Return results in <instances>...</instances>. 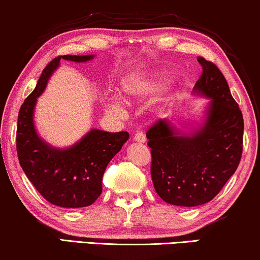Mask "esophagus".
Masks as SVG:
<instances>
[{
	"mask_svg": "<svg viewBox=\"0 0 260 260\" xmlns=\"http://www.w3.org/2000/svg\"><path fill=\"white\" fill-rule=\"evenodd\" d=\"M134 141L138 142V143H145V141H147V137H145L144 133H142V131H138V133L135 134Z\"/></svg>",
	"mask_w": 260,
	"mask_h": 260,
	"instance_id": "34e87169",
	"label": "esophagus"
}]
</instances>
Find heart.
I'll return each mask as SVG.
<instances>
[{"mask_svg": "<svg viewBox=\"0 0 260 260\" xmlns=\"http://www.w3.org/2000/svg\"><path fill=\"white\" fill-rule=\"evenodd\" d=\"M161 80L162 77L158 74H131L120 81V94L125 102L145 98L161 87ZM106 108L110 111L118 112L122 110V104H120L118 98L112 97L106 104Z\"/></svg>", "mask_w": 260, "mask_h": 260, "instance_id": "obj_1", "label": "heart"}]
</instances>
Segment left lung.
<instances>
[{
    "instance_id": "1",
    "label": "left lung",
    "mask_w": 260,
    "mask_h": 260,
    "mask_svg": "<svg viewBox=\"0 0 260 260\" xmlns=\"http://www.w3.org/2000/svg\"><path fill=\"white\" fill-rule=\"evenodd\" d=\"M202 74L193 93L211 99L205 119L189 131L159 119L147 131L151 179L167 204H207L236 173L243 154L244 119L229 84L214 63L199 56Z\"/></svg>"
}]
</instances>
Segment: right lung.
Here are the masks:
<instances>
[{"label": "right lung", "instance_id": "obj_1", "mask_svg": "<svg viewBox=\"0 0 260 260\" xmlns=\"http://www.w3.org/2000/svg\"><path fill=\"white\" fill-rule=\"evenodd\" d=\"M93 58L90 54L53 59L42 71L37 86L26 98L17 117L16 150L22 170L46 200L62 208L87 207L97 200L102 194L106 167L129 140L126 131L108 133L91 129L77 143L61 149L47 143L37 133L35 105L49 78L60 66V60L86 62Z\"/></svg>", "mask_w": 260, "mask_h": 260}]
</instances>
